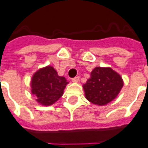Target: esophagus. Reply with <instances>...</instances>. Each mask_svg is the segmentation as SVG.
I'll list each match as a JSON object with an SVG mask.
<instances>
[{"label":"esophagus","mask_w":148,"mask_h":148,"mask_svg":"<svg viewBox=\"0 0 148 148\" xmlns=\"http://www.w3.org/2000/svg\"><path fill=\"white\" fill-rule=\"evenodd\" d=\"M79 77H74V78H72V82H74V83H77V82H78L79 81Z\"/></svg>","instance_id":"esophagus-1"}]
</instances>
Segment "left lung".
Listing matches in <instances>:
<instances>
[{"label": "left lung", "instance_id": "8db88e82", "mask_svg": "<svg viewBox=\"0 0 148 148\" xmlns=\"http://www.w3.org/2000/svg\"><path fill=\"white\" fill-rule=\"evenodd\" d=\"M123 86V80L111 67L97 66L91 72V77L83 84L84 95L91 103L99 106L114 100Z\"/></svg>", "mask_w": 148, "mask_h": 148}]
</instances>
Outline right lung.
Returning <instances> with one entry per match:
<instances>
[{
    "label": "right lung",
    "instance_id": "obj_1",
    "mask_svg": "<svg viewBox=\"0 0 148 148\" xmlns=\"http://www.w3.org/2000/svg\"><path fill=\"white\" fill-rule=\"evenodd\" d=\"M66 78L59 76L52 66L40 68L33 74L31 79V92L36 96V101L41 106H49L58 101L64 95L66 84Z\"/></svg>",
    "mask_w": 148,
    "mask_h": 148
}]
</instances>
